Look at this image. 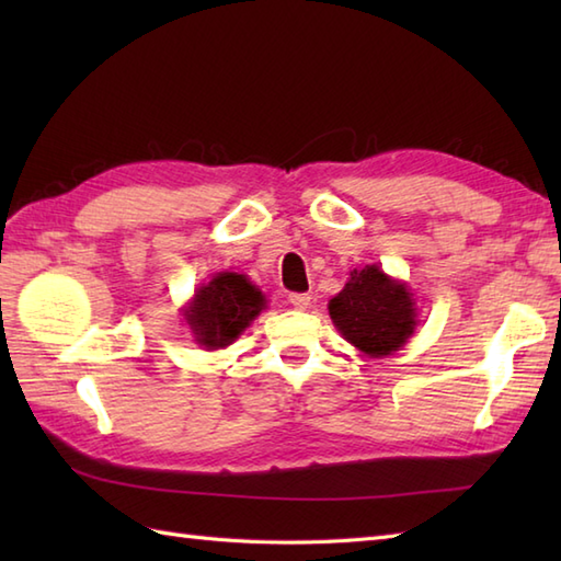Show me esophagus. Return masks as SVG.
Instances as JSON below:
<instances>
[{"label":"esophagus","mask_w":561,"mask_h":561,"mask_svg":"<svg viewBox=\"0 0 561 561\" xmlns=\"http://www.w3.org/2000/svg\"><path fill=\"white\" fill-rule=\"evenodd\" d=\"M289 304L296 308V311H306L311 306V296L308 294H289Z\"/></svg>","instance_id":"1"}]
</instances>
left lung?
<instances>
[{"instance_id": "obj_1", "label": "left lung", "mask_w": 561, "mask_h": 561, "mask_svg": "<svg viewBox=\"0 0 561 561\" xmlns=\"http://www.w3.org/2000/svg\"><path fill=\"white\" fill-rule=\"evenodd\" d=\"M328 311L342 337L374 359L398 352L416 325L412 294L378 265L350 272V282L330 299Z\"/></svg>"}]
</instances>
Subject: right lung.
Instances as JSON below:
<instances>
[{"label": "right lung", "instance_id": "right-lung-1", "mask_svg": "<svg viewBox=\"0 0 561 561\" xmlns=\"http://www.w3.org/2000/svg\"><path fill=\"white\" fill-rule=\"evenodd\" d=\"M265 296L245 274L219 272L185 308V320L197 344L221 350L241 335L265 308Z\"/></svg>", "mask_w": 561, "mask_h": 561}]
</instances>
